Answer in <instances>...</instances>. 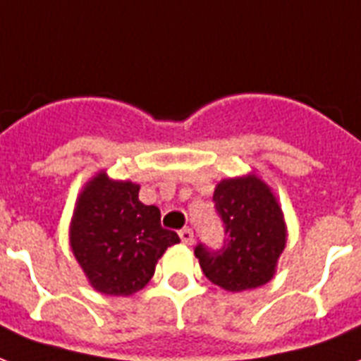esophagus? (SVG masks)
<instances>
[{
  "label": "esophagus",
  "mask_w": 361,
  "mask_h": 361,
  "mask_svg": "<svg viewBox=\"0 0 361 361\" xmlns=\"http://www.w3.org/2000/svg\"><path fill=\"white\" fill-rule=\"evenodd\" d=\"M180 238H181V242L185 244V246H191L192 242H195V233H192V229L185 227V229L180 231Z\"/></svg>",
  "instance_id": "1"
}]
</instances>
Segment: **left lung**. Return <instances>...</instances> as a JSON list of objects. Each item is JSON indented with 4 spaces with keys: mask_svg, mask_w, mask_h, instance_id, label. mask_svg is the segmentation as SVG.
Wrapping results in <instances>:
<instances>
[{
    "mask_svg": "<svg viewBox=\"0 0 361 361\" xmlns=\"http://www.w3.org/2000/svg\"><path fill=\"white\" fill-rule=\"evenodd\" d=\"M214 200L227 236L217 252L195 247L206 279L233 293L271 282L288 242L284 212L271 185L255 172L227 178L216 185Z\"/></svg>",
    "mask_w": 361,
    "mask_h": 361,
    "instance_id": "8db88e82",
    "label": "left lung"
}]
</instances>
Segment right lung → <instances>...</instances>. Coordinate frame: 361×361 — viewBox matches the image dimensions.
<instances>
[{"label":"right lung","instance_id":"right-lung-1","mask_svg":"<svg viewBox=\"0 0 361 361\" xmlns=\"http://www.w3.org/2000/svg\"><path fill=\"white\" fill-rule=\"evenodd\" d=\"M140 185L96 172L77 195L70 247L89 284L128 297L147 286L162 254L180 242L161 225V210L137 199Z\"/></svg>","mask_w":361,"mask_h":361}]
</instances>
